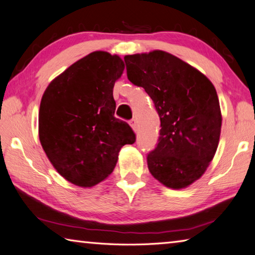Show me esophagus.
I'll return each mask as SVG.
<instances>
[{
    "instance_id": "34e87169",
    "label": "esophagus",
    "mask_w": 255,
    "mask_h": 255,
    "mask_svg": "<svg viewBox=\"0 0 255 255\" xmlns=\"http://www.w3.org/2000/svg\"><path fill=\"white\" fill-rule=\"evenodd\" d=\"M129 125H130V127L133 129V130H137L138 125H137V120L136 119H131L130 122H129Z\"/></svg>"
}]
</instances>
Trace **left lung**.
Returning a JSON list of instances; mask_svg holds the SVG:
<instances>
[{"label":"left lung","instance_id":"left-lung-1","mask_svg":"<svg viewBox=\"0 0 255 255\" xmlns=\"http://www.w3.org/2000/svg\"><path fill=\"white\" fill-rule=\"evenodd\" d=\"M127 77L154 101L160 119L150 174L165 186L187 187L204 174L219 145L222 115L213 83L165 51L126 55Z\"/></svg>","mask_w":255,"mask_h":255}]
</instances>
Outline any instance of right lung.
I'll use <instances>...</instances> for the list:
<instances>
[{
  "label": "right lung",
  "instance_id": "1",
  "mask_svg": "<svg viewBox=\"0 0 255 255\" xmlns=\"http://www.w3.org/2000/svg\"><path fill=\"white\" fill-rule=\"evenodd\" d=\"M125 64L118 55L95 51L50 82L39 112V138L58 173L91 187L113 173L124 145L136 141L126 122L115 117V82Z\"/></svg>",
  "mask_w": 255,
  "mask_h": 255
}]
</instances>
